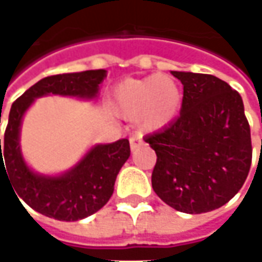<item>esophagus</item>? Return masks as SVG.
<instances>
[{
    "label": "esophagus",
    "mask_w": 262,
    "mask_h": 262,
    "mask_svg": "<svg viewBox=\"0 0 262 262\" xmlns=\"http://www.w3.org/2000/svg\"><path fill=\"white\" fill-rule=\"evenodd\" d=\"M129 142H130V150H136L142 145V138L138 135H132L129 138Z\"/></svg>",
    "instance_id": "1"
}]
</instances>
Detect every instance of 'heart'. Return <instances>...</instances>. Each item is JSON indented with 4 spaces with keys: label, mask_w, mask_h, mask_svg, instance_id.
<instances>
[{
    "label": "heart",
    "mask_w": 262,
    "mask_h": 262,
    "mask_svg": "<svg viewBox=\"0 0 262 262\" xmlns=\"http://www.w3.org/2000/svg\"><path fill=\"white\" fill-rule=\"evenodd\" d=\"M181 86L169 75L155 73L141 79H126L111 91V107L123 118H136L144 130L168 126L181 107Z\"/></svg>",
    "instance_id": "b5f03b06"
}]
</instances>
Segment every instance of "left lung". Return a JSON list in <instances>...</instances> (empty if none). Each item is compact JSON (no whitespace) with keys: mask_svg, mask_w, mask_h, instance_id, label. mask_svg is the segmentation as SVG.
<instances>
[{"mask_svg":"<svg viewBox=\"0 0 262 262\" xmlns=\"http://www.w3.org/2000/svg\"><path fill=\"white\" fill-rule=\"evenodd\" d=\"M183 83L181 112L145 138L156 151L151 184L169 207L200 214L225 205L245 184L252 141L242 96L204 73L172 72Z\"/></svg>","mask_w":262,"mask_h":262,"instance_id":"obj_1","label":"left lung"}]
</instances>
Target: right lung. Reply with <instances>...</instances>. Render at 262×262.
Segmentation results:
<instances>
[{"instance_id": "obj_1", "label": "right lung", "mask_w": 262, "mask_h": 262, "mask_svg": "<svg viewBox=\"0 0 262 262\" xmlns=\"http://www.w3.org/2000/svg\"><path fill=\"white\" fill-rule=\"evenodd\" d=\"M105 76L106 70L102 69L48 76L13 102L4 133L3 151L0 139V177L1 171H4L12 180L17 196L48 217L75 222L99 211L114 193L117 174L130 156V145L127 139L96 145L67 174L61 177L37 176L27 166L20 155L19 130L22 117L34 99L45 94L93 99L97 96L99 83Z\"/></svg>"}]
</instances>
